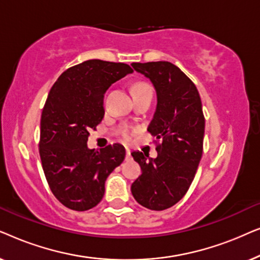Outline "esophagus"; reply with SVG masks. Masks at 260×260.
Returning <instances> with one entry per match:
<instances>
[{
  "label": "esophagus",
  "instance_id": "1",
  "mask_svg": "<svg viewBox=\"0 0 260 260\" xmlns=\"http://www.w3.org/2000/svg\"><path fill=\"white\" fill-rule=\"evenodd\" d=\"M125 152H126V157H130V154H131L130 149H127V148H126V150H125Z\"/></svg>",
  "mask_w": 260,
  "mask_h": 260
}]
</instances>
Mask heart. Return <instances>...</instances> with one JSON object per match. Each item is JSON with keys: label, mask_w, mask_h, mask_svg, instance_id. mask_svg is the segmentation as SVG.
Here are the masks:
<instances>
[{"label": "heart", "mask_w": 260, "mask_h": 260, "mask_svg": "<svg viewBox=\"0 0 260 260\" xmlns=\"http://www.w3.org/2000/svg\"><path fill=\"white\" fill-rule=\"evenodd\" d=\"M133 92H134V94H137V93H143V92H152V91H151V87L149 86L148 84L138 83L136 85H134ZM135 133H136V129H134V127L124 126L123 129L120 130V137H122L124 141L129 142V141H131V138L134 137Z\"/></svg>", "instance_id": "obj_1"}]
</instances>
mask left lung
I'll use <instances>...</instances> for the list:
<instances>
[{
    "instance_id": "8db88e82",
    "label": "left lung",
    "mask_w": 260,
    "mask_h": 260,
    "mask_svg": "<svg viewBox=\"0 0 260 260\" xmlns=\"http://www.w3.org/2000/svg\"><path fill=\"white\" fill-rule=\"evenodd\" d=\"M151 80L157 106L148 131L156 137L157 157L131 152L142 175L131 184L135 200L151 211L177 204L193 182L204 150L205 116L195 84L169 61L134 62Z\"/></svg>"
}]
</instances>
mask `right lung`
<instances>
[{
  "label": "right lung",
  "instance_id": "right-lung-1",
  "mask_svg": "<svg viewBox=\"0 0 260 260\" xmlns=\"http://www.w3.org/2000/svg\"><path fill=\"white\" fill-rule=\"evenodd\" d=\"M134 72L123 62L92 59L67 69L49 91L41 113L39 152L52 193L65 207L84 212L102 201L105 180L124 161L120 144L87 148L104 118V94Z\"/></svg>",
  "mask_w": 260,
  "mask_h": 260
}]
</instances>
